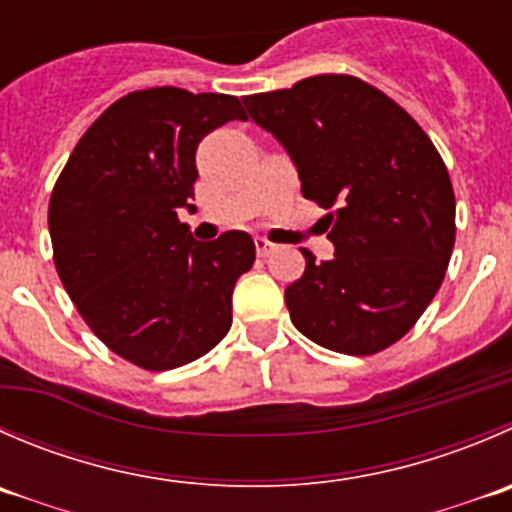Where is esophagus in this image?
Here are the masks:
<instances>
[{
  "instance_id": "obj_1",
  "label": "esophagus",
  "mask_w": 512,
  "mask_h": 512,
  "mask_svg": "<svg viewBox=\"0 0 512 512\" xmlns=\"http://www.w3.org/2000/svg\"><path fill=\"white\" fill-rule=\"evenodd\" d=\"M255 250H257V255H260V257H270L272 252L277 250V245H275V242L267 240V237H255Z\"/></svg>"
}]
</instances>
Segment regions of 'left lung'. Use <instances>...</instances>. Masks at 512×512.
Returning a JSON list of instances; mask_svg holds the SVG:
<instances>
[{
  "instance_id": "obj_1",
  "label": "left lung",
  "mask_w": 512,
  "mask_h": 512,
  "mask_svg": "<svg viewBox=\"0 0 512 512\" xmlns=\"http://www.w3.org/2000/svg\"><path fill=\"white\" fill-rule=\"evenodd\" d=\"M290 152L302 195L330 210L335 257L287 285L290 320L342 355L398 342L443 285L455 245V192L423 127L350 74H315L242 99Z\"/></svg>"
}]
</instances>
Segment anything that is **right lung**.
I'll return each instance as SVG.
<instances>
[{
    "label": "right lung",
    "instance_id": "obj_1",
    "mask_svg": "<svg viewBox=\"0 0 512 512\" xmlns=\"http://www.w3.org/2000/svg\"><path fill=\"white\" fill-rule=\"evenodd\" d=\"M232 119V94L152 87L92 122L49 197L54 267L89 330L160 372L207 355L232 325V290L255 242L230 230L197 242L177 210L195 200L197 145Z\"/></svg>",
    "mask_w": 512,
    "mask_h": 512
}]
</instances>
